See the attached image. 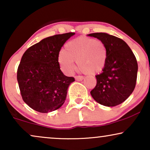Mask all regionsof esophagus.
Instances as JSON below:
<instances>
[{"mask_svg":"<svg viewBox=\"0 0 150 150\" xmlns=\"http://www.w3.org/2000/svg\"><path fill=\"white\" fill-rule=\"evenodd\" d=\"M75 79L77 81H81L84 79V77L82 76H75Z\"/></svg>","mask_w":150,"mask_h":150,"instance_id":"obj_1","label":"esophagus"}]
</instances>
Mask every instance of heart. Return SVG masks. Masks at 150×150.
<instances>
[{
	"instance_id": "b5f03b06",
	"label": "heart",
	"mask_w": 150,
	"mask_h": 150,
	"mask_svg": "<svg viewBox=\"0 0 150 150\" xmlns=\"http://www.w3.org/2000/svg\"><path fill=\"white\" fill-rule=\"evenodd\" d=\"M107 60V48L102 41L80 37L66 43L64 51L59 53L58 62L65 74H70L78 68L85 74H95L104 69Z\"/></svg>"
}]
</instances>
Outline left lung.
<instances>
[{
  "mask_svg": "<svg viewBox=\"0 0 150 150\" xmlns=\"http://www.w3.org/2000/svg\"><path fill=\"white\" fill-rule=\"evenodd\" d=\"M87 35L102 41L107 48L106 66L101 74L96 76L97 84L91 91V95L102 105H119L134 89L138 71L136 57L122 39L106 33Z\"/></svg>",
  "mask_w": 150,
  "mask_h": 150,
  "instance_id": "8db88e82",
  "label": "left lung"
}]
</instances>
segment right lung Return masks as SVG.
<instances>
[{
    "mask_svg": "<svg viewBox=\"0 0 150 150\" xmlns=\"http://www.w3.org/2000/svg\"><path fill=\"white\" fill-rule=\"evenodd\" d=\"M74 33L43 39L24 53L17 71V80L24 102L40 112H50L64 104L67 89L75 81L63 74L58 55L65 42Z\"/></svg>",
    "mask_w": 150,
    "mask_h": 150,
    "instance_id": "obj_1",
    "label": "right lung"
}]
</instances>
